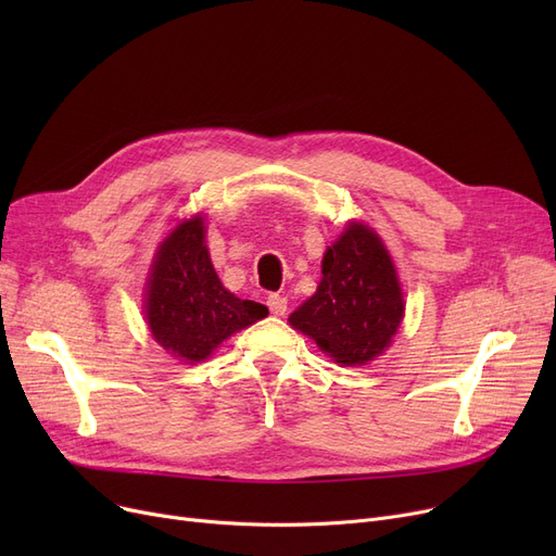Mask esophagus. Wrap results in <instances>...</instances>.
Masks as SVG:
<instances>
[{"instance_id":"obj_1","label":"esophagus","mask_w":556,"mask_h":556,"mask_svg":"<svg viewBox=\"0 0 556 556\" xmlns=\"http://www.w3.org/2000/svg\"><path fill=\"white\" fill-rule=\"evenodd\" d=\"M268 308H270V313L273 315H286V311H288V300L283 298V295H277V293H273V295H268Z\"/></svg>"}]
</instances>
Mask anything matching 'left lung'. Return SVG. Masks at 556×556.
<instances>
[{
    "instance_id": "obj_1",
    "label": "left lung",
    "mask_w": 556,
    "mask_h": 556,
    "mask_svg": "<svg viewBox=\"0 0 556 556\" xmlns=\"http://www.w3.org/2000/svg\"><path fill=\"white\" fill-rule=\"evenodd\" d=\"M403 313L399 277L381 237L363 223H349L325 252L315 295L288 323L342 367H358L386 352Z\"/></svg>"
}]
</instances>
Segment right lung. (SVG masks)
<instances>
[{
	"label": "right lung",
	"instance_id": "obj_1",
	"mask_svg": "<svg viewBox=\"0 0 556 556\" xmlns=\"http://www.w3.org/2000/svg\"><path fill=\"white\" fill-rule=\"evenodd\" d=\"M143 308L155 342L182 363L210 358L231 333L268 315L263 304L239 300L220 283L202 216L182 220L157 248Z\"/></svg>",
	"mask_w": 556,
	"mask_h": 556
}]
</instances>
